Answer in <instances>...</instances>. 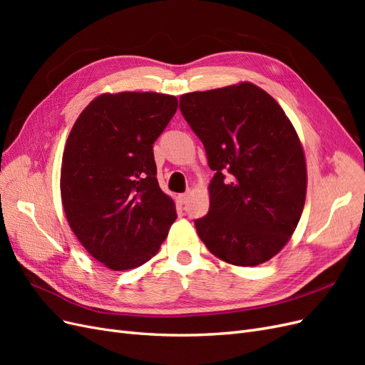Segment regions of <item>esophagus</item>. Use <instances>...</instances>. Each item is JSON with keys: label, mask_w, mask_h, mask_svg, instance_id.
<instances>
[{"label": "esophagus", "mask_w": 365, "mask_h": 365, "mask_svg": "<svg viewBox=\"0 0 365 365\" xmlns=\"http://www.w3.org/2000/svg\"><path fill=\"white\" fill-rule=\"evenodd\" d=\"M189 196H190V190H189V192H185V193L178 195V201H180V204H185V202H187V200H189Z\"/></svg>", "instance_id": "1"}]
</instances>
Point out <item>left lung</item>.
Returning a JSON list of instances; mask_svg holds the SVG:
<instances>
[{
    "label": "left lung",
    "mask_w": 365,
    "mask_h": 365,
    "mask_svg": "<svg viewBox=\"0 0 365 365\" xmlns=\"http://www.w3.org/2000/svg\"><path fill=\"white\" fill-rule=\"evenodd\" d=\"M180 109L215 170L197 235L236 267L269 260L292 236L306 200L304 153L289 118L248 82L184 94Z\"/></svg>",
    "instance_id": "obj_1"
}]
</instances>
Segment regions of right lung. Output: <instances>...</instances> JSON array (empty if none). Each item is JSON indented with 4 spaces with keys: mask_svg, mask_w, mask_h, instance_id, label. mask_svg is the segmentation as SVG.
<instances>
[{
    "mask_svg": "<svg viewBox=\"0 0 365 365\" xmlns=\"http://www.w3.org/2000/svg\"><path fill=\"white\" fill-rule=\"evenodd\" d=\"M176 108L168 94H102L68 135L61 169L65 216L83 248L114 271L150 260L176 219L153 160V143Z\"/></svg>",
    "mask_w": 365,
    "mask_h": 365,
    "instance_id": "obj_1",
    "label": "right lung"
}]
</instances>
